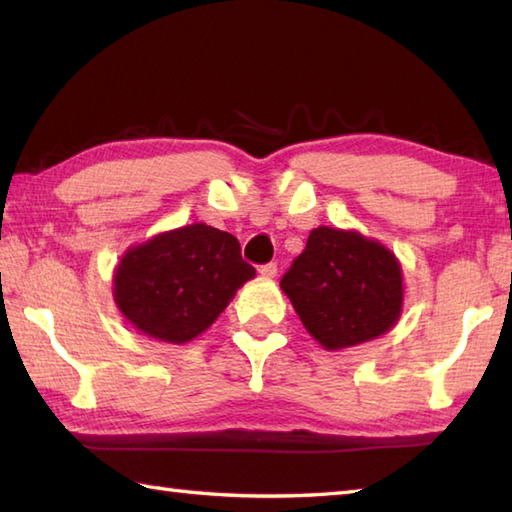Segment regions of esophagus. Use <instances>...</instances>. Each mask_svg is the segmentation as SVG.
I'll use <instances>...</instances> for the list:
<instances>
[{
  "label": "esophagus",
  "mask_w": 512,
  "mask_h": 512,
  "mask_svg": "<svg viewBox=\"0 0 512 512\" xmlns=\"http://www.w3.org/2000/svg\"><path fill=\"white\" fill-rule=\"evenodd\" d=\"M259 275L266 277V279H273V277L277 275V264H275V262H270V264L259 266Z\"/></svg>",
  "instance_id": "34e87169"
}]
</instances>
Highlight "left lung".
<instances>
[{
  "mask_svg": "<svg viewBox=\"0 0 512 512\" xmlns=\"http://www.w3.org/2000/svg\"><path fill=\"white\" fill-rule=\"evenodd\" d=\"M292 308L325 350L372 341L402 312V268L380 242L319 226L281 277Z\"/></svg>",
  "mask_w": 512,
  "mask_h": 512,
  "instance_id": "8db88e82",
  "label": "left lung"
}]
</instances>
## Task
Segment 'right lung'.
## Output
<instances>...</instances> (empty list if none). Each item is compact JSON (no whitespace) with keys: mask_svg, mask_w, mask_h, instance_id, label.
<instances>
[{"mask_svg":"<svg viewBox=\"0 0 512 512\" xmlns=\"http://www.w3.org/2000/svg\"><path fill=\"white\" fill-rule=\"evenodd\" d=\"M253 277L231 233L189 224L127 250L114 273V301L136 330L180 345L209 328Z\"/></svg>","mask_w":512,"mask_h":512,"instance_id":"add662e5","label":"right lung"}]
</instances>
